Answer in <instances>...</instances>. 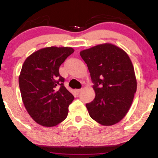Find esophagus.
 Here are the masks:
<instances>
[{"label":"esophagus","mask_w":158,"mask_h":158,"mask_svg":"<svg viewBox=\"0 0 158 158\" xmlns=\"http://www.w3.org/2000/svg\"><path fill=\"white\" fill-rule=\"evenodd\" d=\"M81 89H77V90H75V93H76V94L78 95L79 93H81Z\"/></svg>","instance_id":"1"}]
</instances>
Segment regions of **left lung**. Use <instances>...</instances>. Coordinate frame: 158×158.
<instances>
[{"mask_svg": "<svg viewBox=\"0 0 158 158\" xmlns=\"http://www.w3.org/2000/svg\"><path fill=\"white\" fill-rule=\"evenodd\" d=\"M93 83L95 98L85 106L90 116L103 125H112L123 118L137 90L135 69L129 56L111 44H99L83 50Z\"/></svg>", "mask_w": 158, "mask_h": 158, "instance_id": "left-lung-1", "label": "left lung"}]
</instances>
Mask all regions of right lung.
<instances>
[{
    "label": "right lung",
    "mask_w": 158,
    "mask_h": 158,
    "mask_svg": "<svg viewBox=\"0 0 158 158\" xmlns=\"http://www.w3.org/2000/svg\"><path fill=\"white\" fill-rule=\"evenodd\" d=\"M74 52L71 47H46L23 64L19 77L21 98L29 115L42 126H55L68 116L74 96L64 85L59 68Z\"/></svg>",
    "instance_id": "obj_1"
}]
</instances>
